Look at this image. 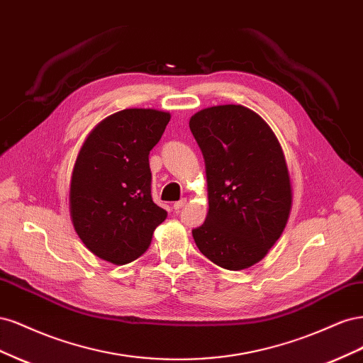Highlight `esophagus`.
Wrapping results in <instances>:
<instances>
[{
  "label": "esophagus",
  "instance_id": "34e87169",
  "mask_svg": "<svg viewBox=\"0 0 363 363\" xmlns=\"http://www.w3.org/2000/svg\"><path fill=\"white\" fill-rule=\"evenodd\" d=\"M184 206H186V200L183 199V200L177 201V203H174V211H180V208L184 207Z\"/></svg>",
  "mask_w": 363,
  "mask_h": 363
}]
</instances>
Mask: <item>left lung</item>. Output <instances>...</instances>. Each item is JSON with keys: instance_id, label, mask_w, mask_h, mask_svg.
I'll use <instances>...</instances> for the list:
<instances>
[{"instance_id": "8db88e82", "label": "left lung", "mask_w": 363, "mask_h": 363, "mask_svg": "<svg viewBox=\"0 0 363 363\" xmlns=\"http://www.w3.org/2000/svg\"><path fill=\"white\" fill-rule=\"evenodd\" d=\"M189 127L206 164L208 212L192 230L215 265L239 271L260 262L286 227L292 186L269 125L244 106L196 112Z\"/></svg>"}]
</instances>
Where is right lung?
<instances>
[{
	"label": "right lung",
	"mask_w": 363,
	"mask_h": 363,
	"mask_svg": "<svg viewBox=\"0 0 363 363\" xmlns=\"http://www.w3.org/2000/svg\"><path fill=\"white\" fill-rule=\"evenodd\" d=\"M171 115L125 108L103 119L77 156L69 211L77 235L95 256L125 265L144 255L167 211L151 196L150 151Z\"/></svg>",
	"instance_id": "right-lung-1"
}]
</instances>
